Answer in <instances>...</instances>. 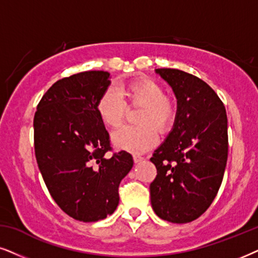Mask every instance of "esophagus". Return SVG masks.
<instances>
[{"mask_svg": "<svg viewBox=\"0 0 258 258\" xmlns=\"http://www.w3.org/2000/svg\"><path fill=\"white\" fill-rule=\"evenodd\" d=\"M143 159H144V157H142V156H133V161H135V163L142 162Z\"/></svg>", "mask_w": 258, "mask_h": 258, "instance_id": "34e87169", "label": "esophagus"}]
</instances>
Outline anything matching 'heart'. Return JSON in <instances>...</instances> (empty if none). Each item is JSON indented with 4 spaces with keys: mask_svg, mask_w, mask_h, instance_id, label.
<instances>
[{
    "mask_svg": "<svg viewBox=\"0 0 258 258\" xmlns=\"http://www.w3.org/2000/svg\"><path fill=\"white\" fill-rule=\"evenodd\" d=\"M119 93L131 106H142L137 123L123 126L113 132L112 143L115 148L132 153H143L157 142L156 131L165 132L175 119V105L164 96V90L155 81L139 78L119 87ZM96 112L105 125L116 127L121 123L126 112L122 97L112 88L101 94L96 102Z\"/></svg>",
    "mask_w": 258,
    "mask_h": 258,
    "instance_id": "obj_1",
    "label": "heart"
}]
</instances>
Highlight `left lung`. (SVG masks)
Masks as SVG:
<instances>
[{
    "instance_id": "8db88e82",
    "label": "left lung",
    "mask_w": 258,
    "mask_h": 258,
    "mask_svg": "<svg viewBox=\"0 0 258 258\" xmlns=\"http://www.w3.org/2000/svg\"><path fill=\"white\" fill-rule=\"evenodd\" d=\"M177 100L175 121L150 158L157 176L151 206L163 220L185 224L204 214L219 190L227 162V116L206 82L177 69H156Z\"/></svg>"
}]
</instances>
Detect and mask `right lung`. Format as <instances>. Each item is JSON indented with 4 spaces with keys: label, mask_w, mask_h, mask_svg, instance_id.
Segmentation results:
<instances>
[{
    "label": "right lung",
    "mask_w": 258,
    "mask_h": 258,
    "mask_svg": "<svg viewBox=\"0 0 258 258\" xmlns=\"http://www.w3.org/2000/svg\"><path fill=\"white\" fill-rule=\"evenodd\" d=\"M110 84L107 71H84L57 81L34 115L38 167L51 197L83 223L107 218L119 205L120 182L133 167L128 152L112 157L96 102Z\"/></svg>",
    "instance_id": "1"
}]
</instances>
